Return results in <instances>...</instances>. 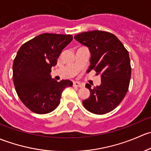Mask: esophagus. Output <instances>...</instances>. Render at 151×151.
<instances>
[{"instance_id":"1","label":"esophagus","mask_w":151,"mask_h":151,"mask_svg":"<svg viewBox=\"0 0 151 151\" xmlns=\"http://www.w3.org/2000/svg\"><path fill=\"white\" fill-rule=\"evenodd\" d=\"M73 85H74V86L79 87V88H81V87H83V85H82L80 82H74Z\"/></svg>"}]
</instances>
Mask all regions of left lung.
Listing matches in <instances>:
<instances>
[{"label": "left lung", "instance_id": "8db88e82", "mask_svg": "<svg viewBox=\"0 0 151 151\" xmlns=\"http://www.w3.org/2000/svg\"><path fill=\"white\" fill-rule=\"evenodd\" d=\"M74 39L89 48L91 66L101 75V83L93 87L85 85L91 94L83 101L85 109L96 115L111 112L124 99L130 83L132 68L128 50L112 33L103 30L83 32Z\"/></svg>", "mask_w": 151, "mask_h": 151}]
</instances>
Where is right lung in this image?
<instances>
[{"instance_id": "add662e5", "label": "right lung", "mask_w": 151, "mask_h": 151, "mask_svg": "<svg viewBox=\"0 0 151 151\" xmlns=\"http://www.w3.org/2000/svg\"><path fill=\"white\" fill-rule=\"evenodd\" d=\"M71 35L42 33L21 46L13 63V82L19 99L30 111L47 114L57 108L61 93L72 82L51 78L62 50L72 41Z\"/></svg>"}]
</instances>
